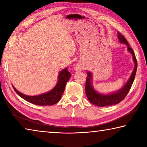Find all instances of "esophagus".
<instances>
[{
  "label": "esophagus",
  "mask_w": 147,
  "mask_h": 147,
  "mask_svg": "<svg viewBox=\"0 0 147 147\" xmlns=\"http://www.w3.org/2000/svg\"><path fill=\"white\" fill-rule=\"evenodd\" d=\"M75 69H76V71H81L82 69V67L80 65H76L75 67Z\"/></svg>",
  "instance_id": "obj_1"
}]
</instances>
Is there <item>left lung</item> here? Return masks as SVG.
Masks as SVG:
<instances>
[{"label": "left lung", "instance_id": "1", "mask_svg": "<svg viewBox=\"0 0 147 147\" xmlns=\"http://www.w3.org/2000/svg\"><path fill=\"white\" fill-rule=\"evenodd\" d=\"M117 37L121 43L126 44V46H127L128 51L132 55L133 61L134 62V64H135V67H134V69L132 73H131L130 78H129L125 85L121 89H119V91L108 94L99 93L94 90L93 85H92L93 84H92V74L90 72L87 73L88 76H87L86 84V93L87 97H88L89 101L91 103L99 107L115 105V104H119L120 102L123 100L126 97V96L127 95L129 91H130L136 76L137 67H138V62H137L135 53H134L133 49L129 45L128 41H126L125 38L119 32L117 33Z\"/></svg>", "mask_w": 147, "mask_h": 147}]
</instances>
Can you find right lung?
<instances>
[{
	"label": "right lung",
	"mask_w": 147,
	"mask_h": 147,
	"mask_svg": "<svg viewBox=\"0 0 147 147\" xmlns=\"http://www.w3.org/2000/svg\"><path fill=\"white\" fill-rule=\"evenodd\" d=\"M71 76V73L67 70V67L60 71L58 75V80L56 86L49 92L36 96H28L21 93L14 88L15 91L19 96L32 104L39 106H51L56 104L60 100L63 94L66 83Z\"/></svg>",
	"instance_id": "add662e5"
}]
</instances>
